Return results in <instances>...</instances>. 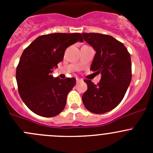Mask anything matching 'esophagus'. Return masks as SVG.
<instances>
[{"instance_id":"esophagus-1","label":"esophagus","mask_w":153,"mask_h":153,"mask_svg":"<svg viewBox=\"0 0 153 153\" xmlns=\"http://www.w3.org/2000/svg\"><path fill=\"white\" fill-rule=\"evenodd\" d=\"M80 81H81V79H80V78H76V82L79 83Z\"/></svg>"}]
</instances>
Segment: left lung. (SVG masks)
Returning <instances> with one entry per match:
<instances>
[{"label": "left lung", "mask_w": 153, "mask_h": 153, "mask_svg": "<svg viewBox=\"0 0 153 153\" xmlns=\"http://www.w3.org/2000/svg\"><path fill=\"white\" fill-rule=\"evenodd\" d=\"M84 41L95 50L90 70L101 74L98 84L84 80L87 90L82 101L87 110L103 114L121 103L132 79L130 54L124 44L113 37L100 33H82Z\"/></svg>", "instance_id": "8db88e82"}]
</instances>
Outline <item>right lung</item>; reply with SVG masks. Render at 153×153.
<instances>
[{
    "label": "right lung",
    "instance_id": "obj_1",
    "mask_svg": "<svg viewBox=\"0 0 153 153\" xmlns=\"http://www.w3.org/2000/svg\"><path fill=\"white\" fill-rule=\"evenodd\" d=\"M78 41H84L80 33H52L38 37L24 50L16 81L21 99L34 113L49 118L64 110L76 79H61L51 74L64 59L67 48Z\"/></svg>",
    "mask_w": 153,
    "mask_h": 153
}]
</instances>
